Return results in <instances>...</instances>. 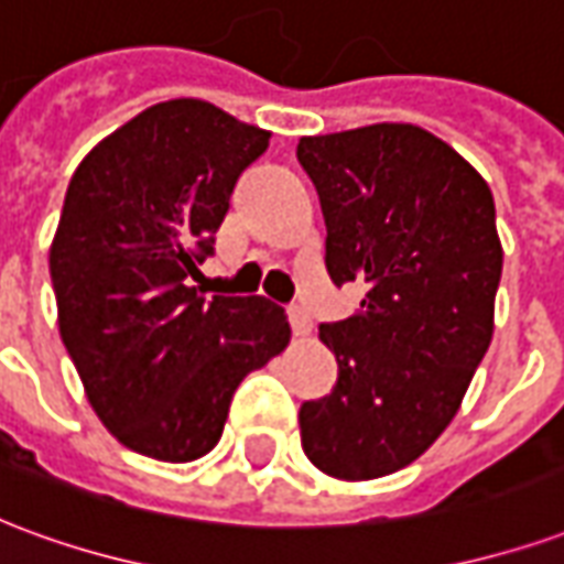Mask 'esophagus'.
Masks as SVG:
<instances>
[{"label":"esophagus","instance_id":"34e87169","mask_svg":"<svg viewBox=\"0 0 564 564\" xmlns=\"http://www.w3.org/2000/svg\"><path fill=\"white\" fill-rule=\"evenodd\" d=\"M290 326H293L295 338H307L311 335V317L299 305L290 307Z\"/></svg>","mask_w":564,"mask_h":564}]
</instances>
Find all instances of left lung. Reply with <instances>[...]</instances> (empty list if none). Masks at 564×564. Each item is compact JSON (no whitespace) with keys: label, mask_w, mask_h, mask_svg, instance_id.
Segmentation results:
<instances>
[{"label":"left lung","mask_w":564,"mask_h":564,"mask_svg":"<svg viewBox=\"0 0 564 564\" xmlns=\"http://www.w3.org/2000/svg\"><path fill=\"white\" fill-rule=\"evenodd\" d=\"M295 156L317 186L329 278L366 286L354 317L319 326L338 383L302 404V447L329 477L375 480L435 444L492 341L496 202L414 123L305 135Z\"/></svg>","instance_id":"left-lung-1"}]
</instances>
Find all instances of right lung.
<instances>
[{
    "instance_id": "obj_1",
    "label": "right lung",
    "mask_w": 564,
    "mask_h": 564,
    "mask_svg": "<svg viewBox=\"0 0 564 564\" xmlns=\"http://www.w3.org/2000/svg\"><path fill=\"white\" fill-rule=\"evenodd\" d=\"M269 139L217 105L169 99L72 174L51 245L59 338L96 416L141 456L210 453L238 383L290 344L286 314L269 299H205L189 286L238 174Z\"/></svg>"
}]
</instances>
